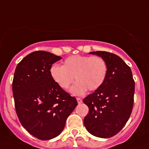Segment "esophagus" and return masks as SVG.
I'll return each mask as SVG.
<instances>
[{
	"mask_svg": "<svg viewBox=\"0 0 149 149\" xmlns=\"http://www.w3.org/2000/svg\"><path fill=\"white\" fill-rule=\"evenodd\" d=\"M76 100H77V102H78V104L82 103V100L80 98V97H77V98H76Z\"/></svg>",
	"mask_w": 149,
	"mask_h": 149,
	"instance_id": "1",
	"label": "esophagus"
}]
</instances>
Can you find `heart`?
Masks as SVG:
<instances>
[{"label":"heart","mask_w":149,"mask_h":149,"mask_svg":"<svg viewBox=\"0 0 149 149\" xmlns=\"http://www.w3.org/2000/svg\"><path fill=\"white\" fill-rule=\"evenodd\" d=\"M108 72L107 62L100 56L73 55L66 58L63 65L53 64L49 74L53 81L63 89H67L76 81L70 89L75 95H81L88 91H95L102 86ZM74 78H73V76Z\"/></svg>","instance_id":"heart-1"}]
</instances>
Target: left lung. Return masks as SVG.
Returning a JSON list of instances; mask_svg holds the SVG:
<instances>
[{
	"label": "left lung",
	"mask_w": 149,
	"mask_h": 149,
	"mask_svg": "<svg viewBox=\"0 0 149 149\" xmlns=\"http://www.w3.org/2000/svg\"><path fill=\"white\" fill-rule=\"evenodd\" d=\"M90 54L104 58L108 72L102 86L83 99L89 108L84 125L92 135L109 138L117 134L130 119L135 83L130 67L120 56L102 51Z\"/></svg>",
	"instance_id": "1"
}]
</instances>
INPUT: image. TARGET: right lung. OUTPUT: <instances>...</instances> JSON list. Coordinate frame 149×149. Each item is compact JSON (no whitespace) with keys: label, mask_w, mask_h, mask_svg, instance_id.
<instances>
[{"label":"right lung","mask_w":149,"mask_h":149,"mask_svg":"<svg viewBox=\"0 0 149 149\" xmlns=\"http://www.w3.org/2000/svg\"><path fill=\"white\" fill-rule=\"evenodd\" d=\"M61 57L45 51L26 56L17 64L13 81L16 113L30 134L49 140L61 133L78 102L53 81L49 68Z\"/></svg>","instance_id":"obj_1"}]
</instances>
